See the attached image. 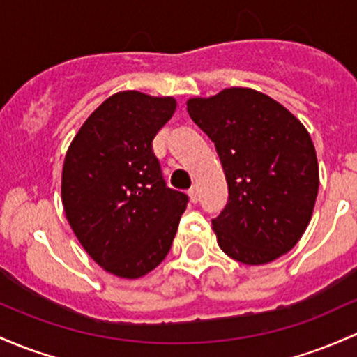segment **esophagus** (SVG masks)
<instances>
[{
	"instance_id": "esophagus-1",
	"label": "esophagus",
	"mask_w": 357,
	"mask_h": 357,
	"mask_svg": "<svg viewBox=\"0 0 357 357\" xmlns=\"http://www.w3.org/2000/svg\"><path fill=\"white\" fill-rule=\"evenodd\" d=\"M188 195H190L191 202L197 203V202H198V186H197V185L191 186V188H190V191H188Z\"/></svg>"
}]
</instances>
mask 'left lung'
<instances>
[{
  "label": "left lung",
  "instance_id": "obj_1",
  "mask_svg": "<svg viewBox=\"0 0 357 357\" xmlns=\"http://www.w3.org/2000/svg\"><path fill=\"white\" fill-rule=\"evenodd\" d=\"M215 142L229 202L211 220L218 245L242 264H268L295 248L319 193V162L305 125L271 96L225 88L186 101Z\"/></svg>",
  "mask_w": 357,
  "mask_h": 357
}]
</instances>
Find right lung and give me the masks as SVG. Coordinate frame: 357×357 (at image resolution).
<instances>
[{"mask_svg":"<svg viewBox=\"0 0 357 357\" xmlns=\"http://www.w3.org/2000/svg\"><path fill=\"white\" fill-rule=\"evenodd\" d=\"M172 96L119 91L81 125L66 152L61 198L93 261L139 280L169 252L188 197L164 183L152 140L174 115Z\"/></svg>","mask_w":357,"mask_h":357,"instance_id":"obj_1","label":"right lung"}]
</instances>
